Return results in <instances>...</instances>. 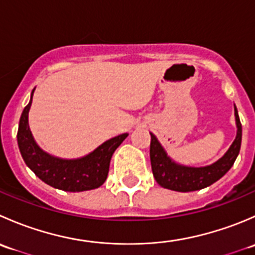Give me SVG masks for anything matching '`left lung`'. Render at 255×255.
Segmentation results:
<instances>
[{
	"instance_id": "8db88e82",
	"label": "left lung",
	"mask_w": 255,
	"mask_h": 255,
	"mask_svg": "<svg viewBox=\"0 0 255 255\" xmlns=\"http://www.w3.org/2000/svg\"><path fill=\"white\" fill-rule=\"evenodd\" d=\"M236 122H237V137L232 143L227 153L218 161L210 166L204 168H189L174 163L166 153L163 146L158 142L155 135L150 133V163L151 171L155 177L156 182L164 189L174 190L179 192L196 191L205 189L213 182L220 180L225 175L237 159L242 143V125L239 121L238 111L235 106Z\"/></svg>"
}]
</instances>
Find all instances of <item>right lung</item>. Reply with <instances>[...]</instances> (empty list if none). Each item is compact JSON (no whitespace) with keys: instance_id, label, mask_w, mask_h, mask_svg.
I'll list each match as a JSON object with an SVG mask.
<instances>
[{"instance_id":"right-lung-1","label":"right lung","mask_w":255,"mask_h":255,"mask_svg":"<svg viewBox=\"0 0 255 255\" xmlns=\"http://www.w3.org/2000/svg\"><path fill=\"white\" fill-rule=\"evenodd\" d=\"M33 92L34 90L29 104L20 116L17 132L18 148L28 168L45 184L64 191H87L101 186L109 175L112 154L127 138L128 133L107 140L84 158L66 160L49 155L34 142L28 126Z\"/></svg>"}]
</instances>
